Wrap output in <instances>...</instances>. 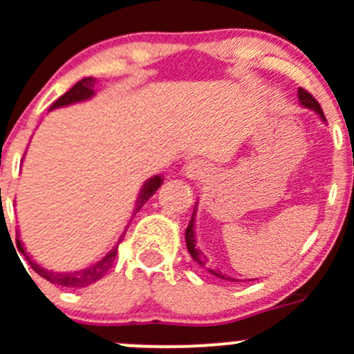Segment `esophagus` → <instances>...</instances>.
Masks as SVG:
<instances>
[{
    "mask_svg": "<svg viewBox=\"0 0 354 354\" xmlns=\"http://www.w3.org/2000/svg\"><path fill=\"white\" fill-rule=\"evenodd\" d=\"M185 173H187L188 178H192V180H195V178H198L202 174V167L198 166V164L195 162H190L187 167H185Z\"/></svg>",
    "mask_w": 354,
    "mask_h": 354,
    "instance_id": "obj_1",
    "label": "esophagus"
}]
</instances>
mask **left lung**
Returning <instances> with one entry per match:
<instances>
[{
    "mask_svg": "<svg viewBox=\"0 0 354 354\" xmlns=\"http://www.w3.org/2000/svg\"><path fill=\"white\" fill-rule=\"evenodd\" d=\"M297 95H299V100H301V104L304 105V107H308V109H311V111H315V112H317V114L320 115V118L324 119V121H325V115H324V111H322L320 104H318L317 98H315L313 95L310 93V91H306V90H304V88H299V91H297ZM194 223H195V211H194V214H192L190 223H188L187 232H185V239H187L188 252H190V256L194 257V259L197 261V263L201 264V266H204V268H205V263H207V259H205L204 254H202L201 250H198L197 247H195V232H194ZM207 272L211 273V275L218 277V279L230 280V282H239V280H236V279H232V277H226L225 273L219 272L218 268H212V266H207Z\"/></svg>",
    "mask_w": 354,
    "mask_h": 354,
    "instance_id": "obj_1",
    "label": "left lung"
}]
</instances>
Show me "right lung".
<instances>
[{
    "label": "right lung",
    "instance_id": "add662e5",
    "mask_svg": "<svg viewBox=\"0 0 354 354\" xmlns=\"http://www.w3.org/2000/svg\"><path fill=\"white\" fill-rule=\"evenodd\" d=\"M93 84H95L93 77L81 79V81L75 82V84L72 86L67 93L62 95V97L58 98L53 105H51V109L62 107V105H71V104H75V102H81V100H86V98H90L91 95H93ZM160 183H162V178L153 176V178H150L145 185H143L142 192H140L138 202H136V209H135L136 212H138L140 207H142V205L145 204V202L149 201L153 194H156L157 188L160 187ZM17 247H19L20 252L27 257V261H29V264H30V268H32L37 275L43 277V279L48 280V282L55 283V286H62V287H88V286H91V283L98 282V280H100L102 277H104L105 273L112 268V264H114V261H115V256H118V245H115L114 249H112L111 252L104 257V259H100L98 263H95L93 266H90V268H84V270H79V272H71V273H57V272H51V270L41 268L39 264L34 263V261L26 254V250H24L22 243H20L19 239H17Z\"/></svg>",
    "mask_w": 354,
    "mask_h": 354
}]
</instances>
